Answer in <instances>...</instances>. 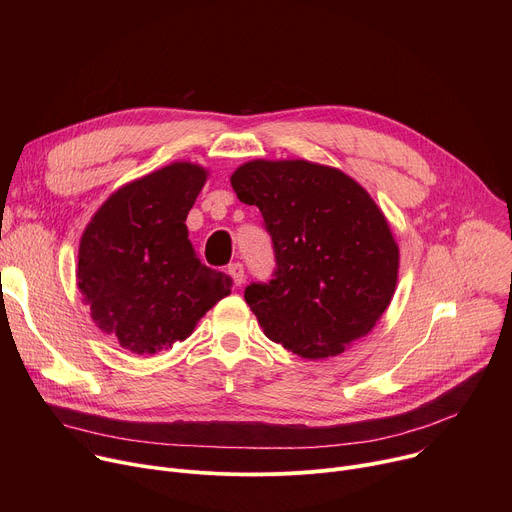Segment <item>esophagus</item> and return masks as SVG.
Returning <instances> with one entry per match:
<instances>
[{"label": "esophagus", "instance_id": "1", "mask_svg": "<svg viewBox=\"0 0 512 512\" xmlns=\"http://www.w3.org/2000/svg\"><path fill=\"white\" fill-rule=\"evenodd\" d=\"M229 273L233 275V279H235L237 285H243V281H245V267H243V263H239V261L231 263V265H229Z\"/></svg>", "mask_w": 512, "mask_h": 512}]
</instances>
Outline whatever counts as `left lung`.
<instances>
[{
  "label": "left lung",
  "instance_id": "8db88e82",
  "mask_svg": "<svg viewBox=\"0 0 512 512\" xmlns=\"http://www.w3.org/2000/svg\"><path fill=\"white\" fill-rule=\"evenodd\" d=\"M233 190L263 214L275 269L245 287L269 340L304 358H326L367 336L397 285L399 247L360 184L306 160H255Z\"/></svg>",
  "mask_w": 512,
  "mask_h": 512
}]
</instances>
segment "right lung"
<instances>
[{
    "label": "right lung",
    "mask_w": 512,
    "mask_h": 512,
    "mask_svg": "<svg viewBox=\"0 0 512 512\" xmlns=\"http://www.w3.org/2000/svg\"><path fill=\"white\" fill-rule=\"evenodd\" d=\"M206 170L176 162L107 198L83 233L79 287L99 328L135 354L192 334L233 279L200 263L186 216Z\"/></svg>",
    "instance_id": "right-lung-1"
}]
</instances>
